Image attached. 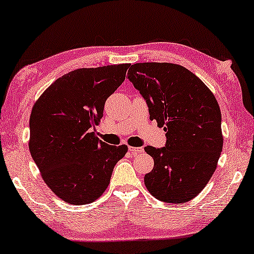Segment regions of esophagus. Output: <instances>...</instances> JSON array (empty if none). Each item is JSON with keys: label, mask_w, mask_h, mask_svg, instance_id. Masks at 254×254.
I'll use <instances>...</instances> for the list:
<instances>
[{"label": "esophagus", "mask_w": 254, "mask_h": 254, "mask_svg": "<svg viewBox=\"0 0 254 254\" xmlns=\"http://www.w3.org/2000/svg\"><path fill=\"white\" fill-rule=\"evenodd\" d=\"M128 149H129V152H131V153H143L144 152V147H134V146H129Z\"/></svg>", "instance_id": "esophagus-1"}]
</instances>
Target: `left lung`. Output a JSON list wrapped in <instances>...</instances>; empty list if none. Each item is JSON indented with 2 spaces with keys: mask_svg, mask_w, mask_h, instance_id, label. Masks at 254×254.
Returning a JSON list of instances; mask_svg holds the SVG:
<instances>
[{
  "mask_svg": "<svg viewBox=\"0 0 254 254\" xmlns=\"http://www.w3.org/2000/svg\"><path fill=\"white\" fill-rule=\"evenodd\" d=\"M127 74L146 99L149 118L167 137L165 147H145L154 158V168L144 177L146 188L159 201L189 202L211 180L223 148L216 98L201 79L176 64H135Z\"/></svg>",
  "mask_w": 254,
  "mask_h": 254,
  "instance_id": "obj_1",
  "label": "left lung"
}]
</instances>
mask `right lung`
I'll use <instances>...</instances> for the list:
<instances>
[{"label": "right lung", "instance_id": "1", "mask_svg": "<svg viewBox=\"0 0 254 254\" xmlns=\"http://www.w3.org/2000/svg\"><path fill=\"white\" fill-rule=\"evenodd\" d=\"M130 64L81 68L58 78L43 91L30 116L29 149L44 183L72 205L99 198L127 145L99 140L107 98L124 82Z\"/></svg>", "mask_w": 254, "mask_h": 254}]
</instances>
